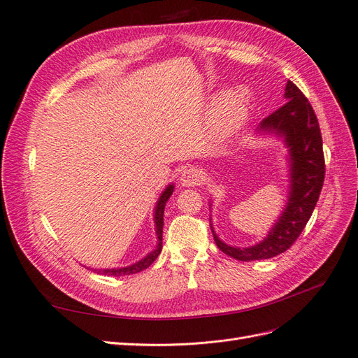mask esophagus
Returning <instances> with one entry per match:
<instances>
[{"mask_svg":"<svg viewBox=\"0 0 358 358\" xmlns=\"http://www.w3.org/2000/svg\"><path fill=\"white\" fill-rule=\"evenodd\" d=\"M201 180V171L197 167L183 169L180 175V183L183 187H196Z\"/></svg>","mask_w":358,"mask_h":358,"instance_id":"1","label":"esophagus"}]
</instances>
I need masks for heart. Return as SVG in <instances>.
I'll return each mask as SVG.
<instances>
[{"mask_svg": "<svg viewBox=\"0 0 358 358\" xmlns=\"http://www.w3.org/2000/svg\"><path fill=\"white\" fill-rule=\"evenodd\" d=\"M248 112V96L242 88H233L225 91L221 99L216 101L210 128L216 136H229L239 128Z\"/></svg>", "mask_w": 358, "mask_h": 358, "instance_id": "b5f03b06", "label": "heart"}]
</instances>
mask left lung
<instances>
[{
	"instance_id": "obj_1",
	"label": "left lung",
	"mask_w": 358,
	"mask_h": 358,
	"mask_svg": "<svg viewBox=\"0 0 358 358\" xmlns=\"http://www.w3.org/2000/svg\"><path fill=\"white\" fill-rule=\"evenodd\" d=\"M285 99L288 101L264 117L259 125V129L282 136L289 148L291 191L282 216L263 242L249 248L225 245L212 231L216 246L241 262L272 258L289 249L305 230L322 189L326 161L317 115L305 94L291 80L285 86Z\"/></svg>"
}]
</instances>
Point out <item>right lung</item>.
<instances>
[{
    "label": "right lung",
    "mask_w": 358,
    "mask_h": 358,
    "mask_svg": "<svg viewBox=\"0 0 358 358\" xmlns=\"http://www.w3.org/2000/svg\"><path fill=\"white\" fill-rule=\"evenodd\" d=\"M173 194V185L167 187L166 191L161 194V197L157 203V209H155V225H157V236H158V246L157 249H154L148 257H145L143 259H140L138 263L128 266V267H122V268H106V270H94V272L100 273V275H107V276H124V275H133V273H138L142 270L148 268L150 264H152L157 257L161 252L162 248V225H164V208L166 203L170 199V196Z\"/></svg>",
    "instance_id": "right-lung-1"
}]
</instances>
